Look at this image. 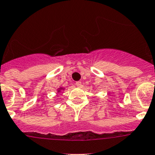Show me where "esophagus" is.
<instances>
[{
    "label": "esophagus",
    "instance_id": "34e87169",
    "mask_svg": "<svg viewBox=\"0 0 155 155\" xmlns=\"http://www.w3.org/2000/svg\"><path fill=\"white\" fill-rule=\"evenodd\" d=\"M82 85V83L80 81H77V82H75V86L76 87H80Z\"/></svg>",
    "mask_w": 155,
    "mask_h": 155
}]
</instances>
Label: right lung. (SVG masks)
<instances>
[{"label": "right lung", "mask_w": 155, "mask_h": 155, "mask_svg": "<svg viewBox=\"0 0 155 155\" xmlns=\"http://www.w3.org/2000/svg\"><path fill=\"white\" fill-rule=\"evenodd\" d=\"M64 87H60V88H58V90H57V93H61V91H64Z\"/></svg>", "instance_id": "obj_1"}]
</instances>
